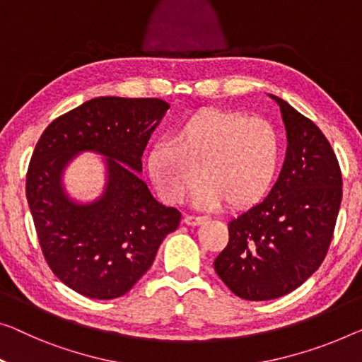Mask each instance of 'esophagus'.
Here are the masks:
<instances>
[{
  "label": "esophagus",
  "mask_w": 362,
  "mask_h": 362,
  "mask_svg": "<svg viewBox=\"0 0 362 362\" xmlns=\"http://www.w3.org/2000/svg\"><path fill=\"white\" fill-rule=\"evenodd\" d=\"M208 218L206 216H195V214H187L185 219H183V223L187 226H199L203 223H206Z\"/></svg>",
  "instance_id": "obj_1"
}]
</instances>
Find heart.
<instances>
[{"instance_id":"heart-1","label":"heart","mask_w":362,"mask_h":362,"mask_svg":"<svg viewBox=\"0 0 362 362\" xmlns=\"http://www.w3.org/2000/svg\"><path fill=\"white\" fill-rule=\"evenodd\" d=\"M172 143L149 148L146 169L151 182L167 203H179L195 185L199 208H250L265 198L281 164L283 143L267 118L244 112L202 109L175 127Z\"/></svg>"}]
</instances>
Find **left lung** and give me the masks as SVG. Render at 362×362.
I'll use <instances>...</instances> for the list:
<instances>
[{
	"mask_svg": "<svg viewBox=\"0 0 362 362\" xmlns=\"http://www.w3.org/2000/svg\"><path fill=\"white\" fill-rule=\"evenodd\" d=\"M288 136L283 169L262 203L234 218L214 269L247 300L281 298L312 276L325 258L341 204L335 153L314 122L276 95Z\"/></svg>",
	"mask_w": 362,
	"mask_h": 362,
	"instance_id": "8db88e82",
	"label": "left lung"
}]
</instances>
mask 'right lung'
I'll list each match as a JSON object with an SVG mask.
<instances>
[{"mask_svg": "<svg viewBox=\"0 0 362 362\" xmlns=\"http://www.w3.org/2000/svg\"><path fill=\"white\" fill-rule=\"evenodd\" d=\"M167 109L160 99H90L53 120L32 154L25 195L43 257L62 283L90 299L127 294L179 228L182 214L160 204L138 175ZM86 150L106 158L107 183L94 202L78 204L61 179Z\"/></svg>", "mask_w": 362, "mask_h": 362, "instance_id": "add662e5", "label": "right lung"}]
</instances>
